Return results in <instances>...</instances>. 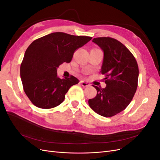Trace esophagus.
Wrapping results in <instances>:
<instances>
[{
  "instance_id": "obj_1",
  "label": "esophagus",
  "mask_w": 160,
  "mask_h": 160,
  "mask_svg": "<svg viewBox=\"0 0 160 160\" xmlns=\"http://www.w3.org/2000/svg\"><path fill=\"white\" fill-rule=\"evenodd\" d=\"M80 83H81V85L83 87V88H87V87H89V86H90V84L89 83H87V82H85V81H80Z\"/></svg>"
}]
</instances>
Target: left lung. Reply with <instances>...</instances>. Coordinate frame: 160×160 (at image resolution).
I'll return each instance as SVG.
<instances>
[{"label": "left lung", "mask_w": 160, "mask_h": 160, "mask_svg": "<svg viewBox=\"0 0 160 160\" xmlns=\"http://www.w3.org/2000/svg\"><path fill=\"white\" fill-rule=\"evenodd\" d=\"M103 51L101 72L105 75V88L93 85L97 95L88 101L90 108L105 118L117 115L132 101L138 88L139 69L134 56L122 42L111 37L94 38Z\"/></svg>", "instance_id": "obj_1"}]
</instances>
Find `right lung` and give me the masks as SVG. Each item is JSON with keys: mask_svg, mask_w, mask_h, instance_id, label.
<instances>
[{"mask_svg": "<svg viewBox=\"0 0 160 160\" xmlns=\"http://www.w3.org/2000/svg\"><path fill=\"white\" fill-rule=\"evenodd\" d=\"M91 38L57 32L37 38L28 46L20 71L23 89L33 105L51 109L62 103L69 88L79 81L72 75L60 79L57 69L62 62H70L74 52Z\"/></svg>", "mask_w": 160, "mask_h": 160, "instance_id": "obj_1", "label": "right lung"}]
</instances>
